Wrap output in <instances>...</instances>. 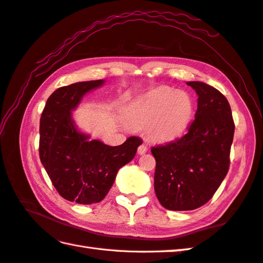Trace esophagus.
<instances>
[{
	"label": "esophagus",
	"mask_w": 263,
	"mask_h": 263,
	"mask_svg": "<svg viewBox=\"0 0 263 263\" xmlns=\"http://www.w3.org/2000/svg\"><path fill=\"white\" fill-rule=\"evenodd\" d=\"M147 149H148V148H147V146L145 145V144H142V145H139L138 146V154H140V155H143V154H145L146 152H147Z\"/></svg>",
	"instance_id": "34e87169"
}]
</instances>
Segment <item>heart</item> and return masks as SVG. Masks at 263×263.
Returning <instances> with one entry per match:
<instances>
[{"instance_id":"heart-1","label":"heart","mask_w":263,"mask_h":263,"mask_svg":"<svg viewBox=\"0 0 263 263\" xmlns=\"http://www.w3.org/2000/svg\"><path fill=\"white\" fill-rule=\"evenodd\" d=\"M133 127L145 126V133L156 142H168L187 129L194 115V100L185 91L159 87L133 99L124 110Z\"/></svg>"}]
</instances>
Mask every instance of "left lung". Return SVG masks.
<instances>
[{
	"mask_svg": "<svg viewBox=\"0 0 263 263\" xmlns=\"http://www.w3.org/2000/svg\"><path fill=\"white\" fill-rule=\"evenodd\" d=\"M187 85L198 96L195 118L187 133L151 149L156 159V196L172 211L195 210L212 198L228 174L234 135L228 99L204 82Z\"/></svg>",
	"mask_w": 263,
	"mask_h": 263,
	"instance_id": "obj_1",
	"label": "left lung"
}]
</instances>
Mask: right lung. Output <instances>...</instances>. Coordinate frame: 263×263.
<instances>
[{
  "label": "right lung",
  "mask_w": 263,
  "mask_h": 263,
  "mask_svg": "<svg viewBox=\"0 0 263 263\" xmlns=\"http://www.w3.org/2000/svg\"><path fill=\"white\" fill-rule=\"evenodd\" d=\"M104 83L92 80L61 87L50 96L40 119V159L63 198L79 204L98 203L112 186L117 172L135 156L142 138L132 136L108 146L76 129L71 110L82 96Z\"/></svg>",
  "instance_id": "right-lung-1"
}]
</instances>
